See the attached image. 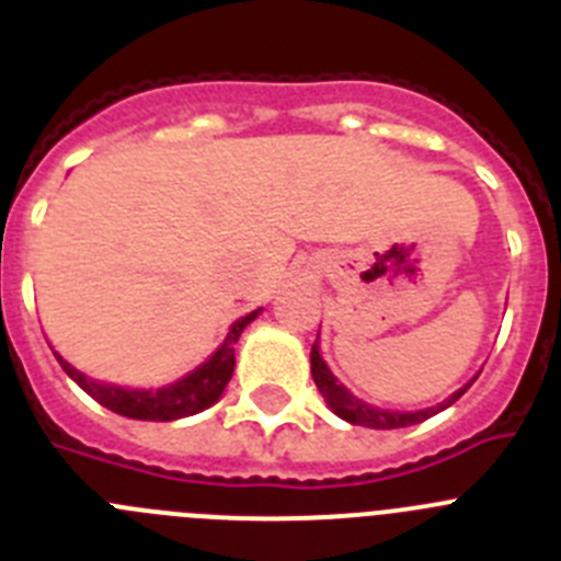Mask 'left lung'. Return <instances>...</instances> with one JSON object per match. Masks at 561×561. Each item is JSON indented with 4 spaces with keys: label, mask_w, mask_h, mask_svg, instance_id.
<instances>
[{
    "label": "left lung",
    "mask_w": 561,
    "mask_h": 561,
    "mask_svg": "<svg viewBox=\"0 0 561 561\" xmlns=\"http://www.w3.org/2000/svg\"><path fill=\"white\" fill-rule=\"evenodd\" d=\"M311 376H314V385H317V390L323 393L325 404H329V408L334 410L340 419L351 421V424H359V427H370V430L413 427V424L427 421L430 415L440 413V410H447L449 404H455V401H458L460 396L469 390V385H466V388H460L458 393L449 396L444 404H438V408H430V410H419V413H390V410L370 408V404L359 401L356 396H351L348 390L342 388V385H336L334 374H331L329 365H325L323 356H320V351H317V342L311 345Z\"/></svg>",
    "instance_id": "left-lung-1"
}]
</instances>
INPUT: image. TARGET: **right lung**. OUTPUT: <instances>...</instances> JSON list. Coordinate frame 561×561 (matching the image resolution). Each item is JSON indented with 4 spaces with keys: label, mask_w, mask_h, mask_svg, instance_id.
Returning a JSON list of instances; mask_svg holds the SVG:
<instances>
[{
    "label": "right lung",
    "mask_w": 561,
    "mask_h": 561,
    "mask_svg": "<svg viewBox=\"0 0 561 561\" xmlns=\"http://www.w3.org/2000/svg\"><path fill=\"white\" fill-rule=\"evenodd\" d=\"M257 317V311H250L247 317H241L236 325L227 334L225 345H221L205 365L187 374L185 379H180L176 385H168L160 390H126L117 388V385H101L95 379H87L83 374H78L69 362H61V368L67 370V376L78 381V388L87 390L95 401H101L103 408H108L112 413L126 415V419H140V421H173L185 419V415L202 413L205 408H210L213 401L225 393L227 381H230L232 368H236V345L241 331L252 323Z\"/></svg>",
    "instance_id": "obj_1"
}]
</instances>
